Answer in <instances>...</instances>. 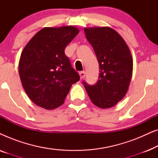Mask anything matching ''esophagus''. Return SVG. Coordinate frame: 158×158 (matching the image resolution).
<instances>
[{"label": "esophagus", "instance_id": "esophagus-1", "mask_svg": "<svg viewBox=\"0 0 158 158\" xmlns=\"http://www.w3.org/2000/svg\"><path fill=\"white\" fill-rule=\"evenodd\" d=\"M79 74H80V76H81V79H83L85 76V71H81V72L79 73Z\"/></svg>", "mask_w": 158, "mask_h": 158}]
</instances>
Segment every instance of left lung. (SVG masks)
<instances>
[{"mask_svg": "<svg viewBox=\"0 0 158 158\" xmlns=\"http://www.w3.org/2000/svg\"><path fill=\"white\" fill-rule=\"evenodd\" d=\"M99 63L98 81L94 85L83 81L88 96L101 109L111 108L126 95L130 83L133 61L126 42L109 27L85 29Z\"/></svg>", "mask_w": 158, "mask_h": 158, "instance_id": "left-lung-1", "label": "left lung"}]
</instances>
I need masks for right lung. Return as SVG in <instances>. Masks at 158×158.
I'll list each match as a JSON object with an SVG mask.
<instances>
[{"mask_svg":"<svg viewBox=\"0 0 158 158\" xmlns=\"http://www.w3.org/2000/svg\"><path fill=\"white\" fill-rule=\"evenodd\" d=\"M79 33L72 26L45 27L28 42L21 55L19 71L23 88L39 106L54 109L63 103L80 75L64 49Z\"/></svg>","mask_w":158,"mask_h":158,"instance_id":"1","label":"right lung"}]
</instances>
